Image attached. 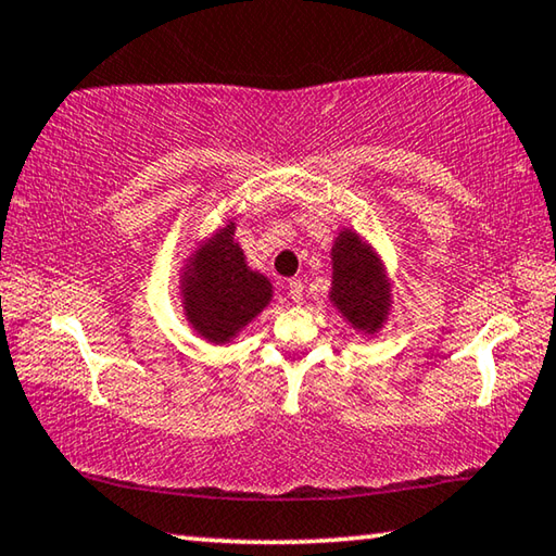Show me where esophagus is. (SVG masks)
<instances>
[{
    "label": "esophagus",
    "instance_id": "obj_1",
    "mask_svg": "<svg viewBox=\"0 0 556 556\" xmlns=\"http://www.w3.org/2000/svg\"><path fill=\"white\" fill-rule=\"evenodd\" d=\"M287 294L291 301H294V304H301V299H304V285H301L299 279H289Z\"/></svg>",
    "mask_w": 556,
    "mask_h": 556
}]
</instances>
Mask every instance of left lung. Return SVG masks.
Here are the masks:
<instances>
[{
    "label": "left lung",
    "mask_w": 556,
    "mask_h": 556,
    "mask_svg": "<svg viewBox=\"0 0 556 556\" xmlns=\"http://www.w3.org/2000/svg\"><path fill=\"white\" fill-rule=\"evenodd\" d=\"M331 291L328 299L355 331L375 336L392 306V281L382 257L353 228H341L331 248Z\"/></svg>",
    "instance_id": "1"
}]
</instances>
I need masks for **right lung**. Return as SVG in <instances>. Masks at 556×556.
I'll return each instance as SVG.
<instances>
[{
    "label": "right lung",
    "mask_w": 556,
    "mask_h": 556,
    "mask_svg": "<svg viewBox=\"0 0 556 556\" xmlns=\"http://www.w3.org/2000/svg\"><path fill=\"white\" fill-rule=\"evenodd\" d=\"M178 291L193 331L213 345H225L265 312L275 289L265 275L248 267L235 242V223L228 220L186 257Z\"/></svg>",
    "instance_id": "add662e5"
}]
</instances>
